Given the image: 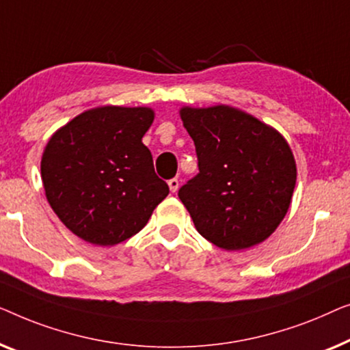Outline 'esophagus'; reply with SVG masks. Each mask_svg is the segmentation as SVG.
<instances>
[{"label":"esophagus","instance_id":"esophagus-1","mask_svg":"<svg viewBox=\"0 0 350 350\" xmlns=\"http://www.w3.org/2000/svg\"><path fill=\"white\" fill-rule=\"evenodd\" d=\"M168 185H170V190H171V193H176L177 190H179V180L176 179H171V180H168Z\"/></svg>","mask_w":350,"mask_h":350}]
</instances>
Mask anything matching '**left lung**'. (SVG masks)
Masks as SVG:
<instances>
[{
  "label": "left lung",
  "instance_id": "obj_1",
  "mask_svg": "<svg viewBox=\"0 0 350 350\" xmlns=\"http://www.w3.org/2000/svg\"><path fill=\"white\" fill-rule=\"evenodd\" d=\"M200 173L179 198L195 228L225 250L254 247L271 236L292 203L297 163L280 133L238 107H180Z\"/></svg>",
  "mask_w": 350,
  "mask_h": 350
}]
</instances>
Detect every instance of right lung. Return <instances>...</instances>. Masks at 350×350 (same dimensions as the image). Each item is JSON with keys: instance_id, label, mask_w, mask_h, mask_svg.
<instances>
[{"instance_id": "1", "label": "right lung", "mask_w": 350, "mask_h": 350, "mask_svg": "<svg viewBox=\"0 0 350 350\" xmlns=\"http://www.w3.org/2000/svg\"><path fill=\"white\" fill-rule=\"evenodd\" d=\"M152 107L100 106L58 128L44 147L46 198L65 226L93 245H116L149 222L170 193L142 136Z\"/></svg>"}]
</instances>
